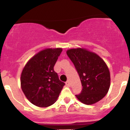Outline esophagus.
Listing matches in <instances>:
<instances>
[{
  "label": "esophagus",
  "instance_id": "esophagus-1",
  "mask_svg": "<svg viewBox=\"0 0 130 130\" xmlns=\"http://www.w3.org/2000/svg\"><path fill=\"white\" fill-rule=\"evenodd\" d=\"M65 84H66L67 86H70V83L69 80H67L66 83H65Z\"/></svg>",
  "mask_w": 130,
  "mask_h": 130
}]
</instances>
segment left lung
I'll return each mask as SVG.
<instances>
[{
    "label": "left lung",
    "instance_id": "1",
    "mask_svg": "<svg viewBox=\"0 0 130 130\" xmlns=\"http://www.w3.org/2000/svg\"><path fill=\"white\" fill-rule=\"evenodd\" d=\"M67 54L73 63L83 86L76 98L87 105L101 100L108 93L111 84L109 70L105 62L96 53L85 48L70 49Z\"/></svg>",
    "mask_w": 130,
    "mask_h": 130
}]
</instances>
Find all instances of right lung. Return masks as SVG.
I'll list each match as a JSON object with an SVG mask.
<instances>
[{
	"label": "right lung",
	"instance_id": "add662e5",
	"mask_svg": "<svg viewBox=\"0 0 130 130\" xmlns=\"http://www.w3.org/2000/svg\"><path fill=\"white\" fill-rule=\"evenodd\" d=\"M62 49L46 48L27 62L21 75V87L31 103L46 108L54 103L65 83L54 70Z\"/></svg>",
	"mask_w": 130,
	"mask_h": 130
}]
</instances>
